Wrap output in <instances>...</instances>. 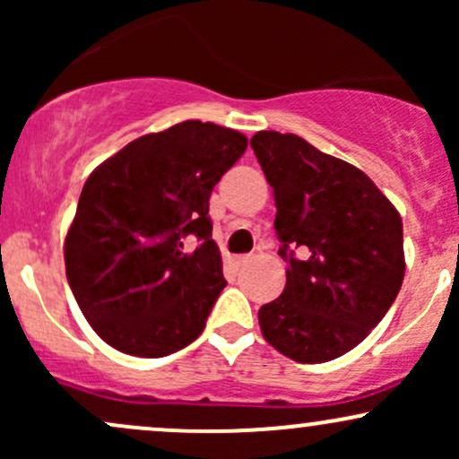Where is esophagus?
<instances>
[{"instance_id":"obj_1","label":"esophagus","mask_w":459,"mask_h":459,"mask_svg":"<svg viewBox=\"0 0 459 459\" xmlns=\"http://www.w3.org/2000/svg\"><path fill=\"white\" fill-rule=\"evenodd\" d=\"M247 261H250V256L241 255V256H233V259H230L229 263H230V267H233V270H241V267H244Z\"/></svg>"}]
</instances>
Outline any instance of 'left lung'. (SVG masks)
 Wrapping results in <instances>:
<instances>
[{
	"mask_svg": "<svg viewBox=\"0 0 459 459\" xmlns=\"http://www.w3.org/2000/svg\"><path fill=\"white\" fill-rule=\"evenodd\" d=\"M250 146L273 189L278 255L289 263L281 298L259 308L261 332L296 362L334 360L365 341L402 289V218L365 172L299 135L259 131Z\"/></svg>",
	"mask_w": 459,
	"mask_h": 459,
	"instance_id": "obj_1",
	"label": "left lung"
}]
</instances>
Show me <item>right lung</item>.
<instances>
[{
  "instance_id": "obj_1",
  "label": "right lung",
  "mask_w": 459,
  "mask_h": 459,
  "mask_svg": "<svg viewBox=\"0 0 459 459\" xmlns=\"http://www.w3.org/2000/svg\"><path fill=\"white\" fill-rule=\"evenodd\" d=\"M246 146L239 131L186 120L129 142L88 177L65 241L66 278L114 350L161 358L204 330L226 287L209 198Z\"/></svg>"
}]
</instances>
